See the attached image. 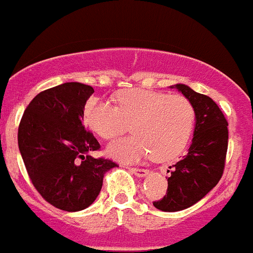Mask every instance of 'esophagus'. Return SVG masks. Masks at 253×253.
<instances>
[{
  "label": "esophagus",
  "instance_id": "esophagus-1",
  "mask_svg": "<svg viewBox=\"0 0 253 253\" xmlns=\"http://www.w3.org/2000/svg\"><path fill=\"white\" fill-rule=\"evenodd\" d=\"M129 171L131 173H134L135 176H139V177H143V176H146L148 173V171L144 169H137V167H129Z\"/></svg>",
  "mask_w": 253,
  "mask_h": 253
}]
</instances>
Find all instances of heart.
<instances>
[{
	"label": "heart",
	"instance_id": "heart-1",
	"mask_svg": "<svg viewBox=\"0 0 253 253\" xmlns=\"http://www.w3.org/2000/svg\"><path fill=\"white\" fill-rule=\"evenodd\" d=\"M116 104L90 99L84 110V123L104 139L120 137L131 125L133 135L107 148L115 160L135 162L152 154L156 161H169L189 144L195 110L185 96L133 88L118 93Z\"/></svg>",
	"mask_w": 253,
	"mask_h": 253
}]
</instances>
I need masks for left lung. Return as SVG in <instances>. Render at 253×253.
<instances>
[{
	"instance_id": "obj_1",
	"label": "left lung",
	"mask_w": 253,
	"mask_h": 253,
	"mask_svg": "<svg viewBox=\"0 0 253 253\" xmlns=\"http://www.w3.org/2000/svg\"><path fill=\"white\" fill-rule=\"evenodd\" d=\"M195 110L196 124L189 153L169 167L167 191L153 205L162 211L184 210L202 200L222 178L228 149V122L209 96L175 84Z\"/></svg>"
}]
</instances>
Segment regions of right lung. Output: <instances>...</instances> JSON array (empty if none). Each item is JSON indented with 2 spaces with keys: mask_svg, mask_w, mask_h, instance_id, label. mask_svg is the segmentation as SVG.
<instances>
[{
  "mask_svg": "<svg viewBox=\"0 0 253 253\" xmlns=\"http://www.w3.org/2000/svg\"><path fill=\"white\" fill-rule=\"evenodd\" d=\"M93 88L67 82L38 93L24 111L17 142L26 171L38 193L53 207L78 211L101 191L105 172L118 166L95 158L100 143L82 124Z\"/></svg>",
  "mask_w": 253,
  "mask_h": 253,
  "instance_id": "1",
  "label": "right lung"
}]
</instances>
